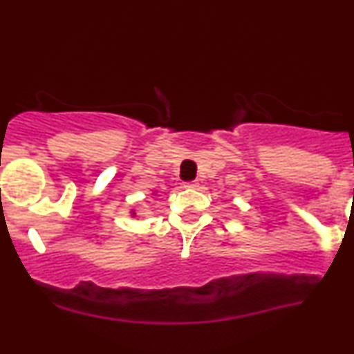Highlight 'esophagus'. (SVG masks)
I'll list each match as a JSON object with an SVG mask.
<instances>
[{
  "instance_id": "1",
  "label": "esophagus",
  "mask_w": 354,
  "mask_h": 354,
  "mask_svg": "<svg viewBox=\"0 0 354 354\" xmlns=\"http://www.w3.org/2000/svg\"><path fill=\"white\" fill-rule=\"evenodd\" d=\"M198 186V183H185V188H196Z\"/></svg>"
}]
</instances>
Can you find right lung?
<instances>
[{"label":"right lung","mask_w":354,"mask_h":354,"mask_svg":"<svg viewBox=\"0 0 354 354\" xmlns=\"http://www.w3.org/2000/svg\"><path fill=\"white\" fill-rule=\"evenodd\" d=\"M131 214H133V216H136V213H135V211H131Z\"/></svg>","instance_id":"1"}]
</instances>
